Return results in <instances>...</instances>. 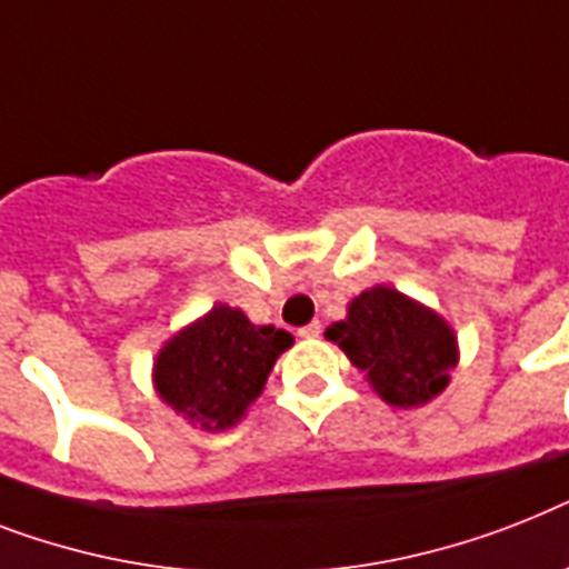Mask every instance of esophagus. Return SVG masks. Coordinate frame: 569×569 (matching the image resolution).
<instances>
[{"label": "esophagus", "mask_w": 569, "mask_h": 569, "mask_svg": "<svg viewBox=\"0 0 569 569\" xmlns=\"http://www.w3.org/2000/svg\"><path fill=\"white\" fill-rule=\"evenodd\" d=\"M320 331H322V322L311 320L308 326H302V329H299V338H320Z\"/></svg>", "instance_id": "1"}]
</instances>
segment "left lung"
Wrapping results in <instances>:
<instances>
[{"label": "left lung", "mask_w": 569, "mask_h": 569, "mask_svg": "<svg viewBox=\"0 0 569 569\" xmlns=\"http://www.w3.org/2000/svg\"><path fill=\"white\" fill-rule=\"evenodd\" d=\"M326 338L367 372L385 402L399 408L438 397L458 361L447 322L393 288L363 290L352 299L347 320L335 322Z\"/></svg>", "instance_id": "obj_1"}]
</instances>
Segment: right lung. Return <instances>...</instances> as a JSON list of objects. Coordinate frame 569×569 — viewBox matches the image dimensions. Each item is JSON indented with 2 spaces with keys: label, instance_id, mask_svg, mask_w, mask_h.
I'll list each match as a JSON object with an SVG mask.
<instances>
[{
  "label": "right lung",
  "instance_id": "right-lung-1",
  "mask_svg": "<svg viewBox=\"0 0 569 569\" xmlns=\"http://www.w3.org/2000/svg\"><path fill=\"white\" fill-rule=\"evenodd\" d=\"M290 343L284 329L252 326L238 308L217 306L161 349L156 388L163 402L206 429H229Z\"/></svg>",
  "mask_w": 569,
  "mask_h": 569
}]
</instances>
